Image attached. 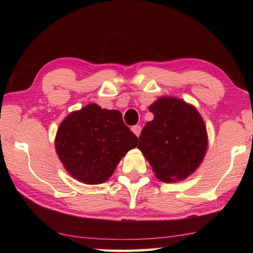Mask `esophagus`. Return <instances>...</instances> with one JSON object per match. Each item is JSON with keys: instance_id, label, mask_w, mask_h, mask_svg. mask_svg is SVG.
Returning <instances> with one entry per match:
<instances>
[{"instance_id": "1", "label": "esophagus", "mask_w": 253, "mask_h": 253, "mask_svg": "<svg viewBox=\"0 0 253 253\" xmlns=\"http://www.w3.org/2000/svg\"><path fill=\"white\" fill-rule=\"evenodd\" d=\"M131 130H132V132H134V134H135L137 137H139L140 131H142V127H140L139 125L132 126V127H131Z\"/></svg>"}]
</instances>
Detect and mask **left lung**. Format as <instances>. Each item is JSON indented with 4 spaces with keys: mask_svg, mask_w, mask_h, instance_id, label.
<instances>
[{
    "mask_svg": "<svg viewBox=\"0 0 253 253\" xmlns=\"http://www.w3.org/2000/svg\"><path fill=\"white\" fill-rule=\"evenodd\" d=\"M154 114L139 136L138 149L162 182H179L199 169L209 137L202 116L193 105L163 96L148 107Z\"/></svg>",
    "mask_w": 253,
    "mask_h": 253,
    "instance_id": "left-lung-1",
    "label": "left lung"
}]
</instances>
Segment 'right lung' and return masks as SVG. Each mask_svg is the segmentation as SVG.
Masks as SVG:
<instances>
[{"mask_svg": "<svg viewBox=\"0 0 253 253\" xmlns=\"http://www.w3.org/2000/svg\"><path fill=\"white\" fill-rule=\"evenodd\" d=\"M138 138L123 122L121 111L88 104L71 111L58 127L55 152L77 181L89 185L106 182Z\"/></svg>", "mask_w": 253, "mask_h": 253, "instance_id": "add662e5", "label": "right lung"}]
</instances>
